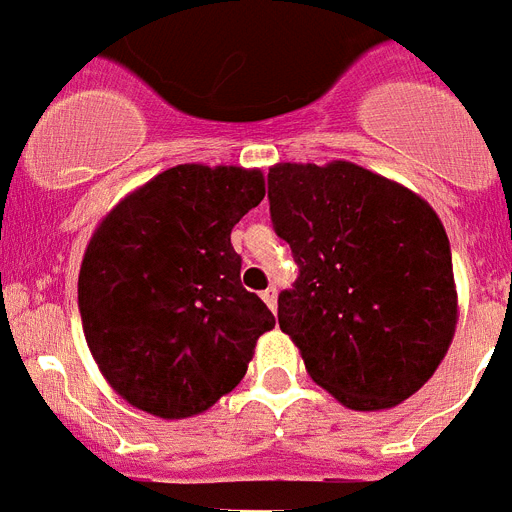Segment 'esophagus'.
Instances as JSON below:
<instances>
[{
    "instance_id": "1",
    "label": "esophagus",
    "mask_w": 512,
    "mask_h": 512,
    "mask_svg": "<svg viewBox=\"0 0 512 512\" xmlns=\"http://www.w3.org/2000/svg\"><path fill=\"white\" fill-rule=\"evenodd\" d=\"M261 298H264L269 309L275 312V309H277V288H267V290H264V293H261Z\"/></svg>"
}]
</instances>
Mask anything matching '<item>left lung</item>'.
<instances>
[{"label":"left lung","mask_w":512,"mask_h":512,"mask_svg":"<svg viewBox=\"0 0 512 512\" xmlns=\"http://www.w3.org/2000/svg\"><path fill=\"white\" fill-rule=\"evenodd\" d=\"M269 216L298 277L277 320L306 372L351 410H386L431 378L449 349L457 293L433 208L372 171L280 163Z\"/></svg>","instance_id":"1"}]
</instances>
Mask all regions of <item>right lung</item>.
I'll list each match as a JSON object with an SVG mask.
<instances>
[{"label":"right lung","instance_id":"right-lung-1","mask_svg":"<svg viewBox=\"0 0 512 512\" xmlns=\"http://www.w3.org/2000/svg\"><path fill=\"white\" fill-rule=\"evenodd\" d=\"M264 200L261 171L185 163L118 203L89 240L79 312L126 402L190 418L243 380L275 314L243 288L232 227Z\"/></svg>","mask_w":512,"mask_h":512}]
</instances>
